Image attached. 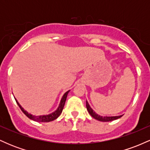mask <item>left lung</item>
<instances>
[{
	"label": "left lung",
	"instance_id": "1",
	"mask_svg": "<svg viewBox=\"0 0 150 150\" xmlns=\"http://www.w3.org/2000/svg\"><path fill=\"white\" fill-rule=\"evenodd\" d=\"M86 106H87V109L88 111V112L89 114L92 116L93 118H95L96 120H99V121H102V122H108V121H112V120H116L118 118H119L121 117L122 116H101L99 115H98L94 112V111L92 109V108L90 107L89 104L87 102V101H86Z\"/></svg>",
	"mask_w": 150,
	"mask_h": 150
}]
</instances>
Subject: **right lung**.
Masks as SVG:
<instances>
[{
	"mask_svg": "<svg viewBox=\"0 0 150 150\" xmlns=\"http://www.w3.org/2000/svg\"><path fill=\"white\" fill-rule=\"evenodd\" d=\"M69 92H70V90L68 91V92H66L64 94H63V97H62V99L61 100V102H60L59 106H58V108L54 111V112L50 113V114H49V115H43V116H33V115L30 114V113H29L27 111L24 110V108H22L21 106H20V104H19L18 101H17V99H15V101H16L17 104H18V105L19 106V107H20V109L22 110V112L25 113L26 116L28 117L29 118L34 120V121L50 122V121H52V120H54L55 119H56V118H57L58 117L61 115V113H62V111H63V107H64L65 102V101H66L67 96H68V94Z\"/></svg>",
	"mask_w": 150,
	"mask_h": 150,
	"instance_id": "1",
	"label": "right lung"
}]
</instances>
